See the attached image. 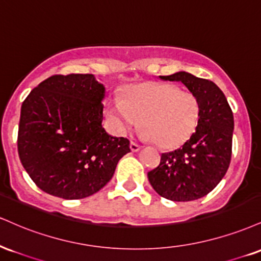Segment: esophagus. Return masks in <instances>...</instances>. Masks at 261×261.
<instances>
[{"instance_id": "1", "label": "esophagus", "mask_w": 261, "mask_h": 261, "mask_svg": "<svg viewBox=\"0 0 261 261\" xmlns=\"http://www.w3.org/2000/svg\"><path fill=\"white\" fill-rule=\"evenodd\" d=\"M130 150L133 152H137V151H139L140 150V145H138L137 143H134V142H130Z\"/></svg>"}]
</instances>
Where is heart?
<instances>
[{
  "label": "heart",
  "mask_w": 261,
  "mask_h": 261,
  "mask_svg": "<svg viewBox=\"0 0 261 261\" xmlns=\"http://www.w3.org/2000/svg\"><path fill=\"white\" fill-rule=\"evenodd\" d=\"M109 115L118 134L136 127L139 136L165 149L186 142L198 122L199 103L195 96L171 84L144 83L125 90L123 100L113 99Z\"/></svg>",
  "instance_id": "b5f03b06"
}]
</instances>
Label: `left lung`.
<instances>
[{
    "label": "left lung",
    "mask_w": 261,
    "mask_h": 261,
    "mask_svg": "<svg viewBox=\"0 0 261 261\" xmlns=\"http://www.w3.org/2000/svg\"><path fill=\"white\" fill-rule=\"evenodd\" d=\"M162 81L179 82L199 103L198 124L187 142L161 155L160 165L150 171V185L172 201H192L205 197L227 172L232 154L233 113L215 83L188 72L160 75Z\"/></svg>",
    "instance_id": "1"
}]
</instances>
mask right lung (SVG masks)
I'll list each match as a JSON object with an SVG mask.
<instances>
[{"mask_svg": "<svg viewBox=\"0 0 261 261\" xmlns=\"http://www.w3.org/2000/svg\"><path fill=\"white\" fill-rule=\"evenodd\" d=\"M105 94L93 74L52 75L23 101L18 154L41 191L69 200L90 197L130 151L127 138L102 127Z\"/></svg>", "mask_w": 261, "mask_h": 261, "instance_id": "right-lung-1", "label": "right lung"}]
</instances>
